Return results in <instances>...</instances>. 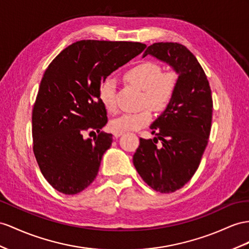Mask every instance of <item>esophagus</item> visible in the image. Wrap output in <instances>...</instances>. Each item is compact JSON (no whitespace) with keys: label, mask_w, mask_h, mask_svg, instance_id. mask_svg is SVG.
Segmentation results:
<instances>
[{"label":"esophagus","mask_w":249,"mask_h":249,"mask_svg":"<svg viewBox=\"0 0 249 249\" xmlns=\"http://www.w3.org/2000/svg\"><path fill=\"white\" fill-rule=\"evenodd\" d=\"M124 133V131H114L113 132V136H114V138H119V137H121Z\"/></svg>","instance_id":"34e87169"}]
</instances>
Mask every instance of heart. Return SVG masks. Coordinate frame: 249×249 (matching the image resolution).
Instances as JSON below:
<instances>
[{
  "label": "heart",
  "instance_id": "obj_1",
  "mask_svg": "<svg viewBox=\"0 0 249 249\" xmlns=\"http://www.w3.org/2000/svg\"><path fill=\"white\" fill-rule=\"evenodd\" d=\"M125 78L131 84L144 90V104L156 111H163L174 99L177 87V74L173 71L162 72V68L155 62H143L127 70ZM117 82L107 78L100 87V100L107 111L116 110ZM152 114L149 108L132 113H123L110 122L113 131L138 130L151 122Z\"/></svg>",
  "mask_w": 249,
  "mask_h": 249
}]
</instances>
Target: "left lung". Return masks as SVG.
Returning a JSON list of instances; mask_svg holds the SVG:
<instances>
[{
	"mask_svg": "<svg viewBox=\"0 0 249 249\" xmlns=\"http://www.w3.org/2000/svg\"><path fill=\"white\" fill-rule=\"evenodd\" d=\"M148 54L167 63L179 76L173 101L150 126L157 138L140 139L132 161L148 186L169 194L185 185L199 167L212 128V90L200 63L182 44L155 43L143 58Z\"/></svg>",
	"mask_w": 249,
	"mask_h": 249,
	"instance_id": "8db88e82",
	"label": "left lung"
}]
</instances>
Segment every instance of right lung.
I'll list each match as a JSON object with an SVG mask.
<instances>
[{
	"label": "right lung",
	"mask_w": 249,
	"mask_h": 249,
	"mask_svg": "<svg viewBox=\"0 0 249 249\" xmlns=\"http://www.w3.org/2000/svg\"><path fill=\"white\" fill-rule=\"evenodd\" d=\"M146 48L139 42L82 40L55 56L44 73L33 110L34 152L55 190L75 195L98 175L112 135L101 131L107 111L100 87L114 70ZM98 132L85 139V131Z\"/></svg>",
	"instance_id": "right-lung-1"
}]
</instances>
